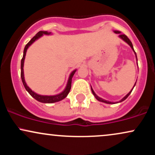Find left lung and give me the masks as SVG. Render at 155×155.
Listing matches in <instances>:
<instances>
[{"label": "left lung", "mask_w": 155, "mask_h": 155, "mask_svg": "<svg viewBox=\"0 0 155 155\" xmlns=\"http://www.w3.org/2000/svg\"><path fill=\"white\" fill-rule=\"evenodd\" d=\"M114 33H117V34H120V33H121V32H120V31H114ZM119 38H120L121 39H122V40H123L124 42H126V43H127V44H128V45L130 46V47H131V49H133V51H134V54H135V55H136V61H138V59H137V55H136V51H135L134 49H133V44H132V42H131L130 41V39H129L128 38H127V37L125 35H124V34H120V35H119ZM137 65H138V63H137ZM136 83H135L134 86H133V87L132 90H131L130 91V92H128V93L127 94V95H126L125 96H124V97H123V98H122V99H121V100H120V101H119V102H111V101H108L104 100V99L101 98V97H99V96H97V95H96V94H95V92H94L93 89H92V86H90V87H91V90H92V94H93V95L95 96V97L96 99H97V101H100V102L105 103V104H117V103H120V102H122V101L125 100V99L127 98V97H128V96H129L130 95L131 92H132V90H133V88H134L135 85H136Z\"/></svg>", "instance_id": "obj_1"}]
</instances>
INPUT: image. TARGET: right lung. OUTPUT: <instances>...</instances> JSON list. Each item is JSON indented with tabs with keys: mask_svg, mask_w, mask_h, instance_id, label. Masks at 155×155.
I'll return each instance as SVG.
<instances>
[{
	"mask_svg": "<svg viewBox=\"0 0 155 155\" xmlns=\"http://www.w3.org/2000/svg\"><path fill=\"white\" fill-rule=\"evenodd\" d=\"M52 33L51 32H47V31H39L36 35L33 37V38L28 42V44H26V46L25 47L24 49V51H23V57L22 59L21 60V79H22L23 85H24L25 88L27 91L28 92V93L31 95L32 97H34L36 101H39L41 103H44V104H53V103L55 102H58V101H60L62 100H63L64 98L67 97V95H68L69 92L71 90V81H72V78L74 76V74L76 71L77 69H75L71 73L70 75H69L68 79V82L66 86H65V89L63 90V92H61L59 94H57V95H39V94L36 93L34 91L31 90L29 87L28 86L25 80V76H24V69H23V67H24V63H25V55H26V52L28 49L33 44L35 41H37L38 39H39L41 37L43 36L44 35H51Z\"/></svg>",
	"mask_w": 155,
	"mask_h": 155,
	"instance_id": "right-lung-1",
	"label": "right lung"
}]
</instances>
